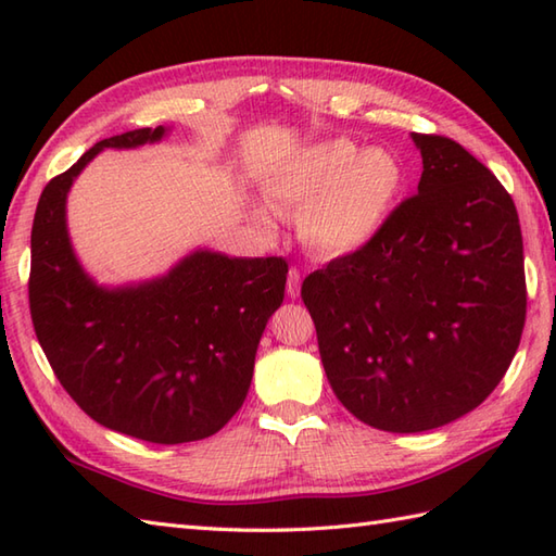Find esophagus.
I'll use <instances>...</instances> for the list:
<instances>
[{"instance_id": "obj_1", "label": "esophagus", "mask_w": 556, "mask_h": 556, "mask_svg": "<svg viewBox=\"0 0 556 556\" xmlns=\"http://www.w3.org/2000/svg\"><path fill=\"white\" fill-rule=\"evenodd\" d=\"M301 271L296 269V267H291L289 269V279H287V293L291 299H296L299 293H301Z\"/></svg>"}]
</instances>
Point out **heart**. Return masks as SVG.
Wrapping results in <instances>:
<instances>
[{"label": "heart", "instance_id": "1", "mask_svg": "<svg viewBox=\"0 0 556 556\" xmlns=\"http://www.w3.org/2000/svg\"><path fill=\"white\" fill-rule=\"evenodd\" d=\"M406 186L392 150H361L346 138L303 148L269 172L271 207L301 215V233L323 255H349L370 243Z\"/></svg>", "mask_w": 556, "mask_h": 556}]
</instances>
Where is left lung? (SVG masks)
Listing matches in <instances>:
<instances>
[{
  "mask_svg": "<svg viewBox=\"0 0 556 556\" xmlns=\"http://www.w3.org/2000/svg\"><path fill=\"white\" fill-rule=\"evenodd\" d=\"M418 193L361 251L303 279L327 380L365 425L422 432L485 401L521 344L523 236L511 195L456 140L413 134Z\"/></svg>",
  "mask_w": 556,
  "mask_h": 556,
  "instance_id": "obj_1",
  "label": "left lung"
}]
</instances>
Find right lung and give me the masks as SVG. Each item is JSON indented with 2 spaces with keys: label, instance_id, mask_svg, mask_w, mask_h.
<instances>
[{
  "label": "right lung",
  "instance_id": "add662e5",
  "mask_svg": "<svg viewBox=\"0 0 556 556\" xmlns=\"http://www.w3.org/2000/svg\"><path fill=\"white\" fill-rule=\"evenodd\" d=\"M164 128L104 138L45 186L30 231L28 301L56 380L92 420L136 440H205L243 406L255 351L285 301V257L195 251L167 277L102 289L66 233V193L104 148L155 143Z\"/></svg>",
  "mask_w": 556,
  "mask_h": 556
}]
</instances>
